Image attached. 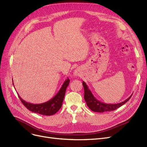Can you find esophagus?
Returning <instances> with one entry per match:
<instances>
[{
	"mask_svg": "<svg viewBox=\"0 0 147 147\" xmlns=\"http://www.w3.org/2000/svg\"><path fill=\"white\" fill-rule=\"evenodd\" d=\"M75 76H79V75H80V72H78V70H77V71H75Z\"/></svg>",
	"mask_w": 147,
	"mask_h": 147,
	"instance_id": "esophagus-1",
	"label": "esophagus"
}]
</instances>
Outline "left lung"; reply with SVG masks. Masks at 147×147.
Masks as SVG:
<instances>
[{
  "label": "left lung",
  "instance_id": "left-lung-1",
  "mask_svg": "<svg viewBox=\"0 0 147 147\" xmlns=\"http://www.w3.org/2000/svg\"><path fill=\"white\" fill-rule=\"evenodd\" d=\"M83 86L84 88V98L85 100L86 104L88 107L90 108L92 111L94 112H99L102 113L104 112H110V111H113L117 109L118 108L124 105L130 99L132 95L129 97L128 98L124 101L120 102L118 104H105L104 102H102L99 100H97L96 97L93 96L91 91L88 88V86L84 82H83Z\"/></svg>",
  "mask_w": 147,
  "mask_h": 147
}]
</instances>
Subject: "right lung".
I'll list each match as a JSON object with an SVG mask.
<instances>
[{
	"instance_id": "obj_1",
	"label": "right lung",
	"mask_w": 147,
	"mask_h": 147,
	"mask_svg": "<svg viewBox=\"0 0 147 147\" xmlns=\"http://www.w3.org/2000/svg\"><path fill=\"white\" fill-rule=\"evenodd\" d=\"M69 82L70 80L69 78H67L64 82L63 86L56 95L50 100L42 104H35L26 102L22 99L18 94L19 98L26 107L31 112L40 115H47V116L53 115L55 114L61 109L65 96L66 89L69 85Z\"/></svg>"
}]
</instances>
